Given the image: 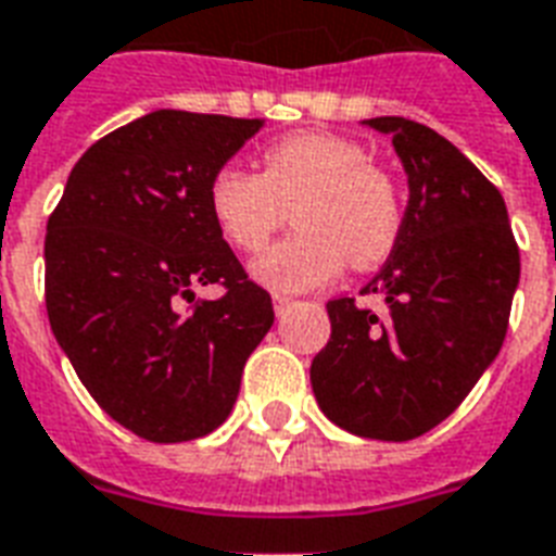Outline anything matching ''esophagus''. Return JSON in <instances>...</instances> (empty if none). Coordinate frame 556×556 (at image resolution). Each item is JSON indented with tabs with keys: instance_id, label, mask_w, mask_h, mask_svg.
I'll return each instance as SVG.
<instances>
[{
	"instance_id": "1",
	"label": "esophagus",
	"mask_w": 556,
	"mask_h": 556,
	"mask_svg": "<svg viewBox=\"0 0 556 556\" xmlns=\"http://www.w3.org/2000/svg\"><path fill=\"white\" fill-rule=\"evenodd\" d=\"M273 304H275V313H278V316H281L283 311H290V307H293V299H287V295H275L273 299Z\"/></svg>"
}]
</instances>
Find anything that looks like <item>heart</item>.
Segmentation results:
<instances>
[{
  "instance_id": "obj_1",
  "label": "heart",
  "mask_w": 556,
  "mask_h": 556,
  "mask_svg": "<svg viewBox=\"0 0 556 556\" xmlns=\"http://www.w3.org/2000/svg\"><path fill=\"white\" fill-rule=\"evenodd\" d=\"M299 231L254 263L273 290L302 293L333 281L349 266L372 269L399 245L402 187L357 140L299 131L266 146L261 173L219 166L207 184V211L237 252H263L290 219Z\"/></svg>"
}]
</instances>
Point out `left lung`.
<instances>
[{"mask_svg":"<svg viewBox=\"0 0 556 556\" xmlns=\"http://www.w3.org/2000/svg\"><path fill=\"white\" fill-rule=\"evenodd\" d=\"M407 173V211L390 261L363 287L387 313L328 302L331 340L311 363L333 425L404 442L448 419L501 352L519 287V245L495 184L433 128L375 116Z\"/></svg>","mask_w":556,"mask_h":556,"instance_id":"left-lung-1","label":"left lung"}]
</instances>
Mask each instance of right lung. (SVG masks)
I'll return each mask as SVG.
<instances>
[{"label":"right lung","instance_id":"obj_1","mask_svg":"<svg viewBox=\"0 0 556 556\" xmlns=\"http://www.w3.org/2000/svg\"><path fill=\"white\" fill-rule=\"evenodd\" d=\"M261 125L152 111L78 157L46 223L58 345L96 404L149 442L216 431L275 323L269 293L249 281L207 211L211 175ZM207 282L224 299L191 305Z\"/></svg>","mask_w":556,"mask_h":556}]
</instances>
